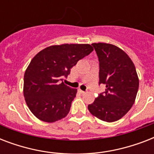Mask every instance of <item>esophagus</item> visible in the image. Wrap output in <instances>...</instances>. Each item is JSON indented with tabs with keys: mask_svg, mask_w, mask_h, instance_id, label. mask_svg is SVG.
<instances>
[{
	"mask_svg": "<svg viewBox=\"0 0 154 154\" xmlns=\"http://www.w3.org/2000/svg\"><path fill=\"white\" fill-rule=\"evenodd\" d=\"M79 92H80V93H81V94H85V92L83 91V90H82V89H79Z\"/></svg>",
	"mask_w": 154,
	"mask_h": 154,
	"instance_id": "obj_1",
	"label": "esophagus"
}]
</instances>
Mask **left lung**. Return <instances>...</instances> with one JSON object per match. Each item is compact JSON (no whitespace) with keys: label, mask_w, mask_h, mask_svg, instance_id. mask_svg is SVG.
I'll list each match as a JSON object with an SVG mask.
<instances>
[{"label":"left lung","mask_w":154,"mask_h":154,"mask_svg":"<svg viewBox=\"0 0 154 154\" xmlns=\"http://www.w3.org/2000/svg\"><path fill=\"white\" fill-rule=\"evenodd\" d=\"M100 65L99 84L105 85L88 109L98 119L113 122L123 117L134 105L138 91L136 68L129 56L119 47L107 43H94Z\"/></svg>","instance_id":"1"}]
</instances>
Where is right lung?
Masks as SVG:
<instances>
[{"label":"right lung","mask_w":154,"mask_h":154,"mask_svg":"<svg viewBox=\"0 0 154 154\" xmlns=\"http://www.w3.org/2000/svg\"><path fill=\"white\" fill-rule=\"evenodd\" d=\"M93 50L89 44L51 45L32 58L24 75L23 93L35 117L52 123L67 116L77 89L61 81L78 60Z\"/></svg>","instance_id":"right-lung-1"}]
</instances>
